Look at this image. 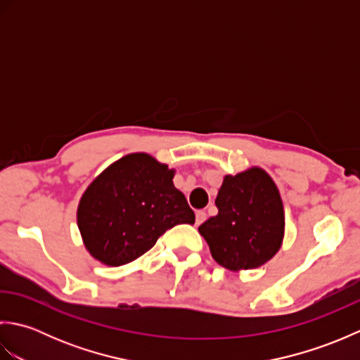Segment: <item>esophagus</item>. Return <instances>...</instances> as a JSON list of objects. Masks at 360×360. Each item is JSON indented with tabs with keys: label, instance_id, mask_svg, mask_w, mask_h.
<instances>
[{
	"label": "esophagus",
	"instance_id": "obj_1",
	"mask_svg": "<svg viewBox=\"0 0 360 360\" xmlns=\"http://www.w3.org/2000/svg\"><path fill=\"white\" fill-rule=\"evenodd\" d=\"M205 218H207V213H205L204 210H198V212H196V224H198V226L202 224L204 221H205Z\"/></svg>",
	"mask_w": 360,
	"mask_h": 360
}]
</instances>
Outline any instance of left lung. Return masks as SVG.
Returning a JSON list of instances; mask_svg holds the SVG:
<instances>
[{"label": "left lung", "instance_id": "1", "mask_svg": "<svg viewBox=\"0 0 360 360\" xmlns=\"http://www.w3.org/2000/svg\"><path fill=\"white\" fill-rule=\"evenodd\" d=\"M215 204L218 215L198 231L218 264L233 272L255 269L277 254L285 212L278 188L263 168L224 176Z\"/></svg>", "mask_w": 360, "mask_h": 360}]
</instances>
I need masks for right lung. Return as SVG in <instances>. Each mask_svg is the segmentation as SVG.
Masks as SVG:
<instances>
[{
    "mask_svg": "<svg viewBox=\"0 0 360 360\" xmlns=\"http://www.w3.org/2000/svg\"><path fill=\"white\" fill-rule=\"evenodd\" d=\"M173 176L147 153L127 155L98 174L77 209L89 254L106 266H122L150 250L168 229L193 224L195 213Z\"/></svg>",
    "mask_w": 360,
    "mask_h": 360,
    "instance_id": "add662e5",
    "label": "right lung"
}]
</instances>
